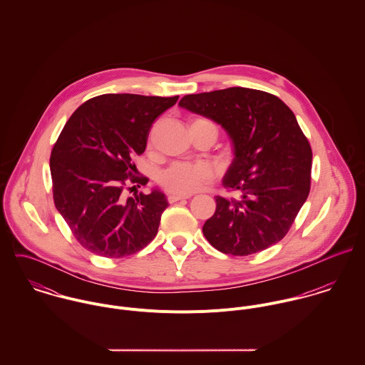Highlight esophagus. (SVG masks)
Listing matches in <instances>:
<instances>
[{"mask_svg": "<svg viewBox=\"0 0 365 365\" xmlns=\"http://www.w3.org/2000/svg\"><path fill=\"white\" fill-rule=\"evenodd\" d=\"M190 197L188 195H178V194H170L168 195V202L170 204H174L177 201H181V200H188Z\"/></svg>", "mask_w": 365, "mask_h": 365, "instance_id": "34e87169", "label": "esophagus"}]
</instances>
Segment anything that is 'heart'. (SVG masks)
I'll list each match as a JSON object with an SVG mask.
<instances>
[{
    "mask_svg": "<svg viewBox=\"0 0 365 365\" xmlns=\"http://www.w3.org/2000/svg\"><path fill=\"white\" fill-rule=\"evenodd\" d=\"M198 120L205 119H197L194 122ZM213 175V168L205 163H174L160 173L158 184L167 192L190 195L209 182Z\"/></svg>",
    "mask_w": 365,
    "mask_h": 365,
    "instance_id": "heart-1",
    "label": "heart"
}]
</instances>
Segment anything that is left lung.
<instances>
[{
	"instance_id": "left-lung-1",
	"label": "left lung",
	"mask_w": 365,
	"mask_h": 365,
	"mask_svg": "<svg viewBox=\"0 0 365 365\" xmlns=\"http://www.w3.org/2000/svg\"><path fill=\"white\" fill-rule=\"evenodd\" d=\"M178 105L219 123L233 143L223 185L240 197L215 198L202 227L207 240L232 256L278 243L311 191L312 149L294 112L272 94L243 87L190 94Z\"/></svg>"
}]
</instances>
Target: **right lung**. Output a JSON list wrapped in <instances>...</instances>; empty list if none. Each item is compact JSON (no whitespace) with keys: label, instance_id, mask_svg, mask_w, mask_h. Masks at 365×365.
I'll return each mask as SVG.
<instances>
[{"label":"right lung","instance_id":"obj_1","mask_svg":"<svg viewBox=\"0 0 365 365\" xmlns=\"http://www.w3.org/2000/svg\"><path fill=\"white\" fill-rule=\"evenodd\" d=\"M175 97L104 94L78 106L51 156L54 205L88 252L120 259L146 247L157 235L165 195L153 190L123 197L128 184L145 185L132 158L145 152L158 115ZM130 190V188H128Z\"/></svg>","mask_w":365,"mask_h":365}]
</instances>
